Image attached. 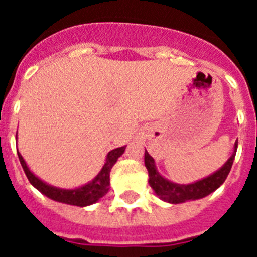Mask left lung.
Listing matches in <instances>:
<instances>
[{"label":"left lung","instance_id":"1","mask_svg":"<svg viewBox=\"0 0 257 257\" xmlns=\"http://www.w3.org/2000/svg\"><path fill=\"white\" fill-rule=\"evenodd\" d=\"M238 143L234 144V152L231 157L226 161V163L222 166L221 169L217 170L215 174L210 175L207 178L202 179V180L196 181L193 184H175L165 179L160 172L157 171L154 160L152 158L151 154L145 151L144 162L145 167L148 170L149 174V185L152 189L156 192V194L163 201L169 202V203H183L187 201H194V199L203 198L208 196L212 192L217 189L221 185L225 179L228 178L229 172H230L231 165L234 161L235 153H237Z\"/></svg>","mask_w":257,"mask_h":257}]
</instances>
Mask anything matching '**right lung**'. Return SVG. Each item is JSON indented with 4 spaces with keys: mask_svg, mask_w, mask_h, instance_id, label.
<instances>
[{
    "mask_svg": "<svg viewBox=\"0 0 257 257\" xmlns=\"http://www.w3.org/2000/svg\"><path fill=\"white\" fill-rule=\"evenodd\" d=\"M124 148L126 147H121V148L113 149L106 156L105 163H104L101 171L97 174L96 178L88 184L83 185L77 189H60V188L51 187L49 184L44 183L42 180L32 174L31 170L28 169L26 161L23 160V157L18 152V157L22 163V167L26 172L27 178H28L29 183L40 190L42 194H45L49 198L54 199L56 202H61V203H67V205L78 206V207H85V206H90L95 202H97L101 197H104L109 190V175H110V170L117 162L118 157H121L123 154Z\"/></svg>",
    "mask_w": 257,
    "mask_h": 257,
    "instance_id": "add662e5",
    "label": "right lung"
}]
</instances>
